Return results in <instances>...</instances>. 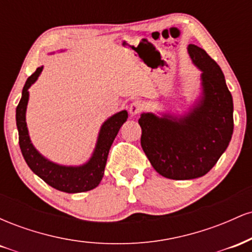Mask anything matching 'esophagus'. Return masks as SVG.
I'll use <instances>...</instances> for the list:
<instances>
[{"label": "esophagus", "mask_w": 252, "mask_h": 252, "mask_svg": "<svg viewBox=\"0 0 252 252\" xmlns=\"http://www.w3.org/2000/svg\"><path fill=\"white\" fill-rule=\"evenodd\" d=\"M144 110V103L142 100H134L131 104H130L129 111L131 114V116H136V115L141 114Z\"/></svg>", "instance_id": "obj_1"}]
</instances>
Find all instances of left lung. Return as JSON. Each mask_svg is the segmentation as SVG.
<instances>
[{"label": "left lung", "instance_id": "left-lung-1", "mask_svg": "<svg viewBox=\"0 0 252 252\" xmlns=\"http://www.w3.org/2000/svg\"><path fill=\"white\" fill-rule=\"evenodd\" d=\"M201 70L202 98L180 118L142 114L141 146L158 174L173 180L200 178L212 169L233 132L232 96L219 65L202 48L189 46Z\"/></svg>", "mask_w": 252, "mask_h": 252}]
</instances>
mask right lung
Returning a JSON list of instances; mask_svg holds the SVG:
<instances>
[{
	"mask_svg": "<svg viewBox=\"0 0 252 252\" xmlns=\"http://www.w3.org/2000/svg\"><path fill=\"white\" fill-rule=\"evenodd\" d=\"M41 71L42 66L37 67L36 71L31 77H28L22 90V97L16 108V126L19 130L20 149L28 167L53 189L66 193L88 192L97 187L102 180L109 150L118 134V130L128 118V112L123 110L104 122L98 136L96 149L89 162L79 167H66L51 162L41 154H39V152L31 143L27 123H26V109L30 97L28 89L37 79Z\"/></svg>",
	"mask_w": 252,
	"mask_h": 252,
	"instance_id": "right-lung-1",
	"label": "right lung"
}]
</instances>
